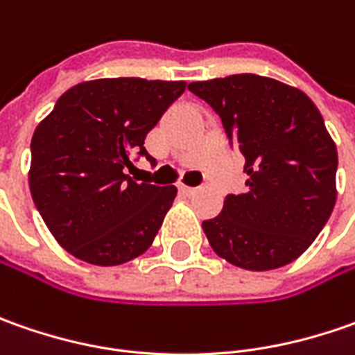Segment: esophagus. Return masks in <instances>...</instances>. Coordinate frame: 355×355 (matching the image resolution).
I'll list each match as a JSON object with an SVG mask.
<instances>
[{"mask_svg": "<svg viewBox=\"0 0 355 355\" xmlns=\"http://www.w3.org/2000/svg\"><path fill=\"white\" fill-rule=\"evenodd\" d=\"M180 191L184 193V196H193L196 191H198V187H191V185H185L180 184Z\"/></svg>", "mask_w": 355, "mask_h": 355, "instance_id": "esophagus-1", "label": "esophagus"}]
</instances>
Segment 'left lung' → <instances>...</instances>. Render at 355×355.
I'll use <instances>...</instances> for the list:
<instances>
[{"instance_id":"left-lung-1","label":"left lung","mask_w":355,"mask_h":355,"mask_svg":"<svg viewBox=\"0 0 355 355\" xmlns=\"http://www.w3.org/2000/svg\"><path fill=\"white\" fill-rule=\"evenodd\" d=\"M187 89L219 114L249 175L247 191L227 196L223 211L203 221L211 249L247 270L296 261L330 219L338 196V150L320 110L300 89L251 73Z\"/></svg>"}]
</instances>
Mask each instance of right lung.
<instances>
[{"mask_svg": "<svg viewBox=\"0 0 355 355\" xmlns=\"http://www.w3.org/2000/svg\"><path fill=\"white\" fill-rule=\"evenodd\" d=\"M185 80L138 76L85 80L67 90L31 138L29 189L51 235L73 257L114 266L154 243L178 196L175 185L136 184L132 154Z\"/></svg>", "mask_w": 355, "mask_h": 355, "instance_id": "obj_1", "label": "right lung"}]
</instances>
